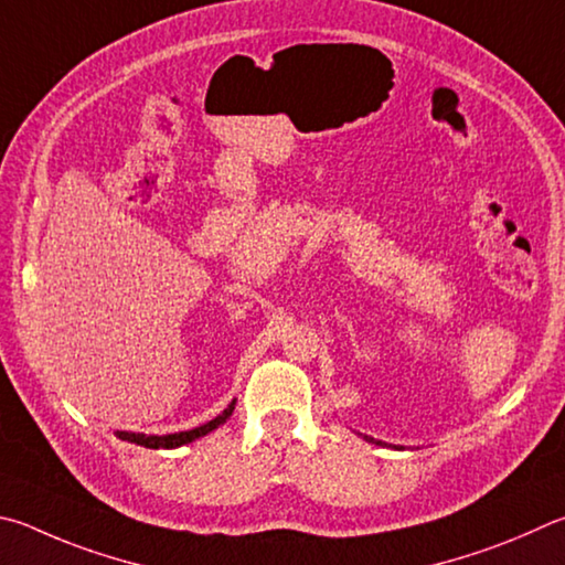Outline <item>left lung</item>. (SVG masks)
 <instances>
[{
    "label": "left lung",
    "mask_w": 565,
    "mask_h": 565,
    "mask_svg": "<svg viewBox=\"0 0 565 565\" xmlns=\"http://www.w3.org/2000/svg\"><path fill=\"white\" fill-rule=\"evenodd\" d=\"M361 435L365 443H371V445H387V443H383V439H375V437H371V435H363V433H358ZM397 449H405V447H397Z\"/></svg>",
    "instance_id": "obj_1"
}]
</instances>
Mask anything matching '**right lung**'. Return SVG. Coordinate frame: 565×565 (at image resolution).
<instances>
[{
  "label": "right lung",
  "mask_w": 565,
  "mask_h": 565,
  "mask_svg": "<svg viewBox=\"0 0 565 565\" xmlns=\"http://www.w3.org/2000/svg\"><path fill=\"white\" fill-rule=\"evenodd\" d=\"M234 405H237V399H232L227 405L224 413H220L210 423H204L194 429H184V433H172V435H146V433H126V429H118L116 437L122 439V443H130V445H140V447H148V449H175L182 445H190L194 439H200L204 435H210L212 429H217L220 425H224L230 419V415L234 413Z\"/></svg>",
  "instance_id": "add662e5"
}]
</instances>
